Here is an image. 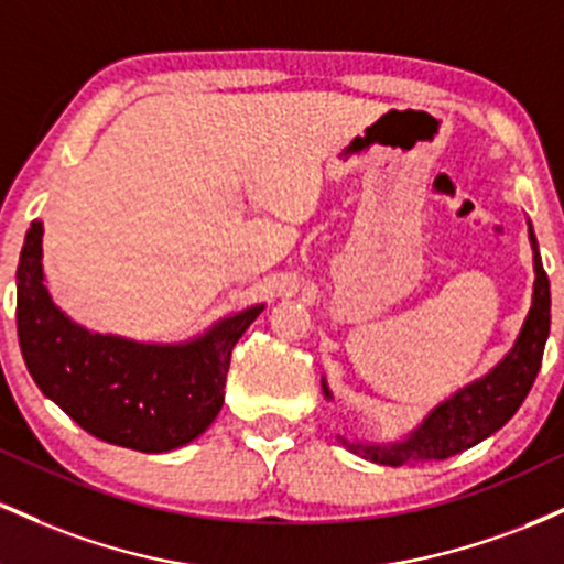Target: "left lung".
<instances>
[{"mask_svg": "<svg viewBox=\"0 0 564 564\" xmlns=\"http://www.w3.org/2000/svg\"><path fill=\"white\" fill-rule=\"evenodd\" d=\"M530 246H533V302H530L528 318L517 334L514 345L498 364L480 379L462 387L437 403L430 413L413 426L403 440L394 443H360V440L339 437L349 451L384 467H403V464L443 462L456 453L482 443L494 432L501 430L528 398L530 387L539 377L543 347L552 326V294H549V278L543 273L539 241L533 236V225L528 223ZM326 400H334L326 379H321Z\"/></svg>", "mask_w": 564, "mask_h": 564, "instance_id": "1", "label": "left lung"}]
</instances>
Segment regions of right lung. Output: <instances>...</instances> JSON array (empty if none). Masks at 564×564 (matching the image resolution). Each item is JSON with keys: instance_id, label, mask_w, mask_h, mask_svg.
Segmentation results:
<instances>
[{"instance_id": "obj_1", "label": "right lung", "mask_w": 564, "mask_h": 564, "mask_svg": "<svg viewBox=\"0 0 564 564\" xmlns=\"http://www.w3.org/2000/svg\"><path fill=\"white\" fill-rule=\"evenodd\" d=\"M39 219L18 262V339L36 387L89 435L164 453L209 430L225 400L230 352L264 304L217 321L196 339L145 345L79 326L50 296Z\"/></svg>"}]
</instances>
